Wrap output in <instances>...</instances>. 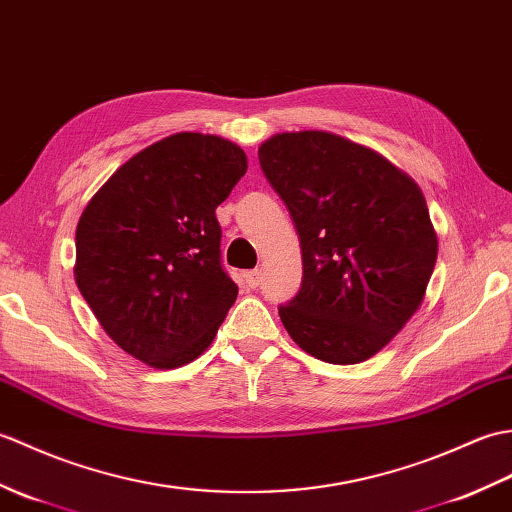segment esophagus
Here are the masks:
<instances>
[{
    "label": "esophagus",
    "instance_id": "34e87169",
    "mask_svg": "<svg viewBox=\"0 0 512 512\" xmlns=\"http://www.w3.org/2000/svg\"><path fill=\"white\" fill-rule=\"evenodd\" d=\"M245 282H247V287L256 289V287L260 285V282H263V271H260V269L245 271Z\"/></svg>",
    "mask_w": 512,
    "mask_h": 512
}]
</instances>
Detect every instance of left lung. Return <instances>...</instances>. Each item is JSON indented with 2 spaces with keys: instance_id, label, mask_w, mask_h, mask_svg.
<instances>
[{
  "instance_id": "left-lung-1",
  "label": "left lung",
  "mask_w": 512,
  "mask_h": 512,
  "mask_svg": "<svg viewBox=\"0 0 512 512\" xmlns=\"http://www.w3.org/2000/svg\"><path fill=\"white\" fill-rule=\"evenodd\" d=\"M302 247L300 293L280 320L304 352L337 366L388 346L425 300L438 234L416 181L368 146L328 131L258 146Z\"/></svg>"
}]
</instances>
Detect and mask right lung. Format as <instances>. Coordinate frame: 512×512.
<instances>
[{"mask_svg":"<svg viewBox=\"0 0 512 512\" xmlns=\"http://www.w3.org/2000/svg\"><path fill=\"white\" fill-rule=\"evenodd\" d=\"M245 170L238 144L173 133L124 162L81 212L78 291L102 331L149 368L195 361L236 300L214 210Z\"/></svg>","mask_w":512,"mask_h":512,"instance_id":"add662e5","label":"right lung"}]
</instances>
